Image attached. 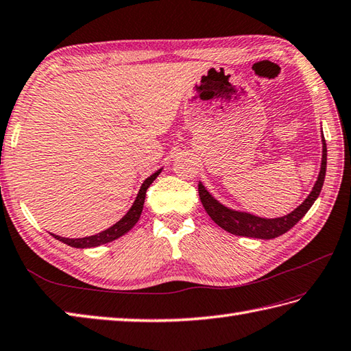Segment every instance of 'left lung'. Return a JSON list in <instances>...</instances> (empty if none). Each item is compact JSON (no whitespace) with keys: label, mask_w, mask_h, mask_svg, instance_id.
Listing matches in <instances>:
<instances>
[{"label":"left lung","mask_w":351,"mask_h":351,"mask_svg":"<svg viewBox=\"0 0 351 351\" xmlns=\"http://www.w3.org/2000/svg\"><path fill=\"white\" fill-rule=\"evenodd\" d=\"M326 167H327V147H326L324 136H322V161H321L318 181L315 182L311 195L306 197V201L301 204L300 207L295 208L287 216L277 217V219H262V217L248 215V213L226 208L222 204H219L207 190H205V187L201 182L197 185V191L205 211H207L213 221H215L225 231L231 232V234L243 236V237L276 239L289 231L292 226L300 221V219H303V216L308 211V208H311L313 202L317 201V197L321 193L322 184H324Z\"/></svg>","instance_id":"1"}]
</instances>
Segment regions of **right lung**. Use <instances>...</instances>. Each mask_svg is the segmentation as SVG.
Instances as JSON below:
<instances>
[{
	"label": "right lung",
	"instance_id": "add662e5",
	"mask_svg": "<svg viewBox=\"0 0 351 351\" xmlns=\"http://www.w3.org/2000/svg\"><path fill=\"white\" fill-rule=\"evenodd\" d=\"M160 173H161V170L155 171L154 175H150L147 180L143 182L141 189L138 191V196H136L132 207H130V210L126 213V215L123 216L115 225H112L111 228L101 231V232H99V234H94V236H89V237H82V239H66V237H60V236H56V234H51V236L54 239L60 240V242L73 246V248H93V246H99V245H103V243L112 242V240L121 237L123 234H126V232L130 228H132V226L136 222H138V219L141 216V211H143L144 197H146V191L150 187V184L155 181V178Z\"/></svg>",
	"mask_w": 351,
	"mask_h": 351
}]
</instances>
